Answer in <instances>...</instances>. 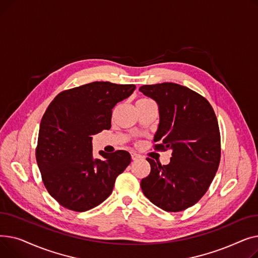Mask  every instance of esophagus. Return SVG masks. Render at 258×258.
I'll use <instances>...</instances> for the list:
<instances>
[{
    "mask_svg": "<svg viewBox=\"0 0 258 258\" xmlns=\"http://www.w3.org/2000/svg\"><path fill=\"white\" fill-rule=\"evenodd\" d=\"M131 156H132V159H133V160H137V159L141 158V156H140L139 154H137V153H135V152L131 153Z\"/></svg>",
    "mask_w": 258,
    "mask_h": 258,
    "instance_id": "1",
    "label": "esophagus"
}]
</instances>
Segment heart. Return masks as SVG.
Segmentation results:
<instances>
[{"label":"heart","instance_id":"heart-1","mask_svg":"<svg viewBox=\"0 0 258 258\" xmlns=\"http://www.w3.org/2000/svg\"><path fill=\"white\" fill-rule=\"evenodd\" d=\"M143 101H150V99H140L138 102H143Z\"/></svg>","mask_w":258,"mask_h":258}]
</instances>
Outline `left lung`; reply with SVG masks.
Returning a JSON list of instances; mask_svg holds the SVG:
<instances>
[{
  "mask_svg": "<svg viewBox=\"0 0 258 258\" xmlns=\"http://www.w3.org/2000/svg\"><path fill=\"white\" fill-rule=\"evenodd\" d=\"M159 107L154 142L159 151H171L170 162L161 165L147 158L151 172L141 181L144 196L168 212L194 206L206 194L219 168L221 136L210 103L200 94L172 83L139 88Z\"/></svg>",
  "mask_w": 258,
  "mask_h": 258,
  "instance_id": "8db88e82",
  "label": "left lung"
}]
</instances>
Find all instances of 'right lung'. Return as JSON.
<instances>
[{
    "instance_id": "add662e5",
    "label": "right lung",
    "mask_w": 258,
    "mask_h": 258,
    "mask_svg": "<svg viewBox=\"0 0 258 258\" xmlns=\"http://www.w3.org/2000/svg\"><path fill=\"white\" fill-rule=\"evenodd\" d=\"M135 85L95 81L59 93L40 121L36 162L48 192L68 209L84 212L110 197L118 174L131 163L126 151L93 157L92 139L111 128L113 107Z\"/></svg>"
}]
</instances>
